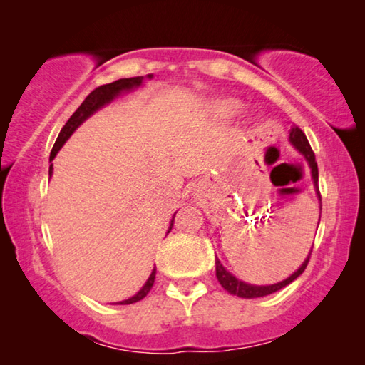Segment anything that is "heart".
Wrapping results in <instances>:
<instances>
[{
  "instance_id": "obj_1",
  "label": "heart",
  "mask_w": 365,
  "mask_h": 365,
  "mask_svg": "<svg viewBox=\"0 0 365 365\" xmlns=\"http://www.w3.org/2000/svg\"><path fill=\"white\" fill-rule=\"evenodd\" d=\"M237 106H238V104H237V103H233V101H230V103L227 104V108L230 109V110H235V109H237Z\"/></svg>"
}]
</instances>
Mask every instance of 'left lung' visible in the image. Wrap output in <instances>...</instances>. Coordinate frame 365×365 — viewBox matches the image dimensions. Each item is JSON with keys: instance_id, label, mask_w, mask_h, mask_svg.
Listing matches in <instances>:
<instances>
[{"instance_id": "1", "label": "left lung", "mask_w": 365, "mask_h": 365, "mask_svg": "<svg viewBox=\"0 0 365 365\" xmlns=\"http://www.w3.org/2000/svg\"><path fill=\"white\" fill-rule=\"evenodd\" d=\"M289 141L298 148V150L304 154V158L307 159L309 165H311V170H312V178H314V185H316L317 188V183H319V169H317V163H316V154H314L311 145H309V141L306 138L304 132L301 130L299 127H292V130H289ZM312 255V250L309 252V256L304 262H302L301 267L294 272L292 277H288L287 280H283L280 283H275V285H269V287H256V285H248V283L245 282H240L238 279H235V277L230 274V272H227L224 267H222V264L219 259H215V277H217V280L224 289H227L230 294L235 296H240V298H261V296H267L270 293H275L282 289L283 287H287L292 283L293 280L298 279V277L302 274V272L306 270L307 264H309V259H311Z\"/></svg>"}]
</instances>
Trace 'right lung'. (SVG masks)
I'll return each instance as SVG.
<instances>
[{
    "label": "right lung",
    "mask_w": 365,
    "mask_h": 365,
    "mask_svg": "<svg viewBox=\"0 0 365 365\" xmlns=\"http://www.w3.org/2000/svg\"><path fill=\"white\" fill-rule=\"evenodd\" d=\"M141 80H143V77L120 78V80H115V82H113V83H106V85L98 86V88H95L93 91H91V93L85 98L83 103L77 108L76 113L71 115V119L66 122V125L63 127V130H61V133L58 135V140H56V143H54V146H53L51 154H49V159H51V160L54 159V156H56V153L61 150V146L66 143L67 138L71 137V135L73 133V130H76V128L86 119V117H90L91 114L95 113V110H98L101 106H104V104H106V103L113 101L114 98L120 93V91L132 90L133 86H138L141 83ZM51 174H53V164L49 165V175H51ZM172 225H174V220H172L170 228H172ZM170 228H169V230H170ZM154 279H156V269H153L150 279H148V282L145 283V287L141 288L137 294L132 296L130 299L122 301L120 304H132V302H137L140 299H143L145 296L150 293V289L153 288Z\"/></svg>",
    "instance_id": "add662e5"
}]
</instances>
